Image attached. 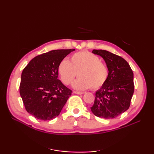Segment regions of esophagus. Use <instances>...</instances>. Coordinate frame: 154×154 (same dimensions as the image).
Listing matches in <instances>:
<instances>
[{
	"label": "esophagus",
	"mask_w": 154,
	"mask_h": 154,
	"mask_svg": "<svg viewBox=\"0 0 154 154\" xmlns=\"http://www.w3.org/2000/svg\"><path fill=\"white\" fill-rule=\"evenodd\" d=\"M73 93H75V94H83L84 93H83V92H80V91H73Z\"/></svg>",
	"instance_id": "1"
}]
</instances>
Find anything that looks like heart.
I'll return each instance as SVG.
<instances>
[{"label": "heart", "instance_id": "heart-1", "mask_svg": "<svg viewBox=\"0 0 154 154\" xmlns=\"http://www.w3.org/2000/svg\"><path fill=\"white\" fill-rule=\"evenodd\" d=\"M58 73L65 85H69L77 75L73 87L79 90L91 89L97 90L102 87L109 77L107 65L100 61L97 55L89 51L77 52L71 55L70 61L64 59L57 67Z\"/></svg>", "mask_w": 154, "mask_h": 154}]
</instances>
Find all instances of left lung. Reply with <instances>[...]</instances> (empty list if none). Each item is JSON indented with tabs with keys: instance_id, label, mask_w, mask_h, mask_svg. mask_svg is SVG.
<instances>
[{
	"instance_id": "left-lung-1",
	"label": "left lung",
	"mask_w": 154,
	"mask_h": 154,
	"mask_svg": "<svg viewBox=\"0 0 154 154\" xmlns=\"http://www.w3.org/2000/svg\"><path fill=\"white\" fill-rule=\"evenodd\" d=\"M93 53L105 61L109 77L96 92L91 110L96 116L114 119L129 109L134 91L133 71L128 63L119 55L103 50H93Z\"/></svg>"
}]
</instances>
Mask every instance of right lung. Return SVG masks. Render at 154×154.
Returning <instances> with one entry per match:
<instances>
[{"instance_id":"obj_1","label":"right lung","mask_w":154,"mask_h":154,"mask_svg":"<svg viewBox=\"0 0 154 154\" xmlns=\"http://www.w3.org/2000/svg\"><path fill=\"white\" fill-rule=\"evenodd\" d=\"M74 50H52L39 55L23 69L20 94L26 110L35 119L50 120L56 118L71 95L72 91L57 79V67Z\"/></svg>"}]
</instances>
